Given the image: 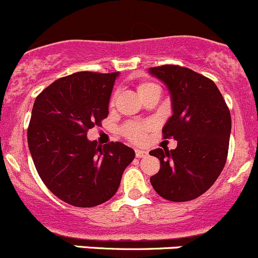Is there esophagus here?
Listing matches in <instances>:
<instances>
[{
    "label": "esophagus",
    "mask_w": 258,
    "mask_h": 258,
    "mask_svg": "<svg viewBox=\"0 0 258 258\" xmlns=\"http://www.w3.org/2000/svg\"><path fill=\"white\" fill-rule=\"evenodd\" d=\"M135 155H137V158H145L148 155V151L143 150V149H137L135 150Z\"/></svg>",
    "instance_id": "34e87169"
}]
</instances>
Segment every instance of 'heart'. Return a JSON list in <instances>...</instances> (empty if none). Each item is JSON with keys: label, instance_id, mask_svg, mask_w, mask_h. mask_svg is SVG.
Returning a JSON list of instances; mask_svg holds the SVG:
<instances>
[{"label": "heart", "instance_id": "heart-1", "mask_svg": "<svg viewBox=\"0 0 258 258\" xmlns=\"http://www.w3.org/2000/svg\"><path fill=\"white\" fill-rule=\"evenodd\" d=\"M153 86H155V84L140 83L139 86H138V93H139V95H142L143 93L147 92V90L149 88H151ZM111 103H113V100H111ZM148 129L149 124L147 123H130L123 129V133L129 140H132V142L143 143L145 140V138H147Z\"/></svg>", "mask_w": 258, "mask_h": 258}]
</instances>
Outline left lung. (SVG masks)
<instances>
[{
	"label": "left lung",
	"mask_w": 258,
	"mask_h": 258,
	"mask_svg": "<svg viewBox=\"0 0 258 258\" xmlns=\"http://www.w3.org/2000/svg\"><path fill=\"white\" fill-rule=\"evenodd\" d=\"M149 73L168 87L172 115L163 135L177 142L172 150L150 151L160 160L150 182L166 200H194L214 185L226 164L230 110L216 84L188 68L165 64L149 68Z\"/></svg>",
	"instance_id": "8db88e82"
}]
</instances>
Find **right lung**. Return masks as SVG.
Returning a JSON list of instances; mask_svg holds the SVG:
<instances>
[{
  "label": "right lung",
  "mask_w": 258,
  "mask_h": 258,
  "mask_svg": "<svg viewBox=\"0 0 258 258\" xmlns=\"http://www.w3.org/2000/svg\"><path fill=\"white\" fill-rule=\"evenodd\" d=\"M115 73L78 72L53 82L36 98L27 140L34 166L50 192L77 208L113 198L135 153L123 143L104 147L87 132L108 116Z\"/></svg>",
  "instance_id": "add662e5"
}]
</instances>
